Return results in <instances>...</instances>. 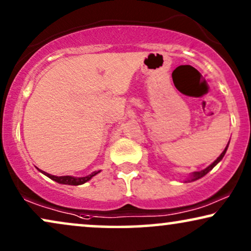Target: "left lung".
<instances>
[{"label": "left lung", "mask_w": 251, "mask_h": 251, "mask_svg": "<svg viewBox=\"0 0 251 251\" xmlns=\"http://www.w3.org/2000/svg\"><path fill=\"white\" fill-rule=\"evenodd\" d=\"M228 145H229V141H228V143H227L226 148H225V149H224V151H223L222 153H220V155H219V157H218V158H217V159L215 160V162H213V163H212V164H210V165L208 166V168H205L204 170H202V171H196V172H193V173H192V175H190V176H189V178H188V179H187L185 182H187V181H188V182H190V181H195V180H199V179H201V178H202V176H204L206 175V173H208V172H210V171H211V170H212L213 168H215V166H216L217 164H218V163L220 162V160H222V159H223V157H224V156H225V153H226V150H227V148H228Z\"/></svg>", "instance_id": "left-lung-1"}]
</instances>
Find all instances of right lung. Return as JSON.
Here are the masks:
<instances>
[{"mask_svg": "<svg viewBox=\"0 0 251 251\" xmlns=\"http://www.w3.org/2000/svg\"><path fill=\"white\" fill-rule=\"evenodd\" d=\"M38 169V168H36ZM39 170V169H38ZM40 172L43 173V175L48 176V178H50L51 180H53V181L58 182V183H62V185H72V186H79V185H82V183H85L87 181H89L93 176L98 175V173H100L101 171H94L93 173H91V175L86 176H52V175H49V173H47L45 171H42V170H39Z\"/></svg>", "mask_w": 251, "mask_h": 251, "instance_id": "right-lung-1", "label": "right lung"}]
</instances>
